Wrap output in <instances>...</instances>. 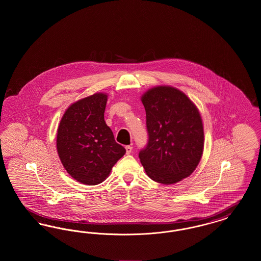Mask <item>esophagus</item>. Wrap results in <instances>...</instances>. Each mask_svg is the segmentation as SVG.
I'll return each mask as SVG.
<instances>
[{
  "label": "esophagus",
  "instance_id": "obj_1",
  "mask_svg": "<svg viewBox=\"0 0 261 261\" xmlns=\"http://www.w3.org/2000/svg\"><path fill=\"white\" fill-rule=\"evenodd\" d=\"M125 149H126V153H127V154H130V153L132 152V149H133V148H132L131 146H126Z\"/></svg>",
  "mask_w": 261,
  "mask_h": 261
}]
</instances>
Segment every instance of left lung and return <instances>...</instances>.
Wrapping results in <instances>:
<instances>
[{"label":"left lung","mask_w":261,"mask_h":261,"mask_svg":"<svg viewBox=\"0 0 261 261\" xmlns=\"http://www.w3.org/2000/svg\"><path fill=\"white\" fill-rule=\"evenodd\" d=\"M149 141L139 158L149 178L175 184L197 168L203 151V126L199 110L171 86H158L142 96Z\"/></svg>","instance_id":"1"}]
</instances>
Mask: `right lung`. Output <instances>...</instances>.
<instances>
[{
  "mask_svg": "<svg viewBox=\"0 0 261 261\" xmlns=\"http://www.w3.org/2000/svg\"><path fill=\"white\" fill-rule=\"evenodd\" d=\"M108 95L96 93L65 111L58 128L57 149L63 167L76 181L98 185L126 149L114 140L103 113Z\"/></svg>",
  "mask_w": 261,
  "mask_h": 261,
  "instance_id": "right-lung-1",
  "label": "right lung"
}]
</instances>
